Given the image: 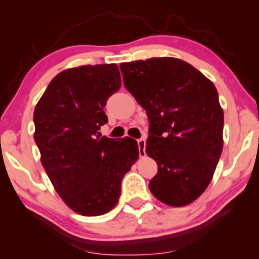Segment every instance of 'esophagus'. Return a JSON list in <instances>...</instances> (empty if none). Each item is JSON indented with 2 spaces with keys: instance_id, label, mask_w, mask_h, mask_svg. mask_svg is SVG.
<instances>
[{
  "instance_id": "obj_1",
  "label": "esophagus",
  "mask_w": 259,
  "mask_h": 259,
  "mask_svg": "<svg viewBox=\"0 0 259 259\" xmlns=\"http://www.w3.org/2000/svg\"><path fill=\"white\" fill-rule=\"evenodd\" d=\"M138 147H139V155L140 157H144L145 155V148H146V140L144 138H140L138 139Z\"/></svg>"
}]
</instances>
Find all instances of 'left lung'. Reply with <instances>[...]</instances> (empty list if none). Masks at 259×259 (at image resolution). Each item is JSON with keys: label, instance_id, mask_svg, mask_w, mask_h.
<instances>
[{"label": "left lung", "instance_id": "1", "mask_svg": "<svg viewBox=\"0 0 259 259\" xmlns=\"http://www.w3.org/2000/svg\"><path fill=\"white\" fill-rule=\"evenodd\" d=\"M123 84L146 109V153L158 164L153 196L185 206L210 184L223 151L224 113L214 84L183 60L152 58L120 65Z\"/></svg>", "mask_w": 259, "mask_h": 259}]
</instances>
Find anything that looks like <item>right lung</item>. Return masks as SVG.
<instances>
[{"label":"right lung","instance_id":"add662e5","mask_svg":"<svg viewBox=\"0 0 259 259\" xmlns=\"http://www.w3.org/2000/svg\"><path fill=\"white\" fill-rule=\"evenodd\" d=\"M121 86L115 63L59 73L34 111V140L49 179L66 205L94 217L118 203L123 176L139 157L136 140L98 136L104 107Z\"/></svg>","mask_w":259,"mask_h":259}]
</instances>
